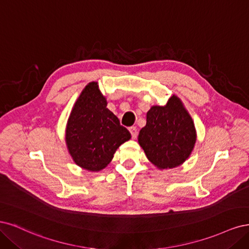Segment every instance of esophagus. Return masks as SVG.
<instances>
[{"mask_svg": "<svg viewBox=\"0 0 249 249\" xmlns=\"http://www.w3.org/2000/svg\"><path fill=\"white\" fill-rule=\"evenodd\" d=\"M129 131L131 133L132 139H136V136H138V128H136L135 126H131V127H129Z\"/></svg>", "mask_w": 249, "mask_h": 249, "instance_id": "esophagus-1", "label": "esophagus"}]
</instances>
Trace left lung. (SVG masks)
<instances>
[{
    "label": "left lung",
    "mask_w": 249,
    "mask_h": 249,
    "mask_svg": "<svg viewBox=\"0 0 249 249\" xmlns=\"http://www.w3.org/2000/svg\"><path fill=\"white\" fill-rule=\"evenodd\" d=\"M196 142L195 124L182 101L173 95L166 106H154L147 113V124L139 143L147 158L160 170L182 164Z\"/></svg>",
    "instance_id": "8db88e82"
}]
</instances>
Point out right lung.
<instances>
[{"label": "right lung", "mask_w": 249, "mask_h": 249, "mask_svg": "<svg viewBox=\"0 0 249 249\" xmlns=\"http://www.w3.org/2000/svg\"><path fill=\"white\" fill-rule=\"evenodd\" d=\"M107 106L98 84L92 82L79 95L67 122L69 153L78 166L91 172L103 170L116 150L131 138Z\"/></svg>", "instance_id": "right-lung-1"}]
</instances>
